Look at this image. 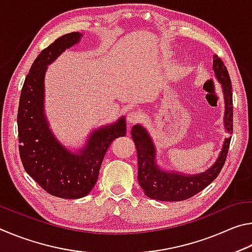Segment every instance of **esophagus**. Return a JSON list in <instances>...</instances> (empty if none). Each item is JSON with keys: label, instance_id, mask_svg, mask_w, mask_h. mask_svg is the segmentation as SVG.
<instances>
[{"label": "esophagus", "instance_id": "obj_1", "mask_svg": "<svg viewBox=\"0 0 252 252\" xmlns=\"http://www.w3.org/2000/svg\"><path fill=\"white\" fill-rule=\"evenodd\" d=\"M142 117H143L142 113L139 112V111H131V112H129V114H127V121L132 123V125H134V123L141 120Z\"/></svg>", "mask_w": 252, "mask_h": 252}]
</instances>
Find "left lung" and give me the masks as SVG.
Segmentation results:
<instances>
[{"label": "left lung", "instance_id": "8db88e82", "mask_svg": "<svg viewBox=\"0 0 252 252\" xmlns=\"http://www.w3.org/2000/svg\"><path fill=\"white\" fill-rule=\"evenodd\" d=\"M212 69L221 85L224 101L223 126L225 132L232 133V91L228 70L218 55H213ZM131 135L138 155V180L147 197L159 201H181L202 191L218 177L222 169L231 136L225 138L215 163L204 172L187 174L180 171H168L157 162V148L141 123L132 126Z\"/></svg>", "mask_w": 252, "mask_h": 252}]
</instances>
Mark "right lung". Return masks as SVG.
Instances as JSON below:
<instances>
[{"instance_id":"1","label":"right lung","mask_w":252,"mask_h":252,"mask_svg":"<svg viewBox=\"0 0 252 252\" xmlns=\"http://www.w3.org/2000/svg\"><path fill=\"white\" fill-rule=\"evenodd\" d=\"M83 34L67 33L41 51L25 78L18 111L19 150L23 167L50 194L80 199L91 192L111 142L126 133V118L95 127L82 147L70 149L55 136L46 118L44 79L48 66Z\"/></svg>"}]
</instances>
